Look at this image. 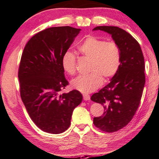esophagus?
I'll list each match as a JSON object with an SVG mask.
<instances>
[{
  "mask_svg": "<svg viewBox=\"0 0 159 159\" xmlns=\"http://www.w3.org/2000/svg\"><path fill=\"white\" fill-rule=\"evenodd\" d=\"M83 98L84 101H89L90 99V96L87 94V93H84V94H83Z\"/></svg>",
  "mask_w": 159,
  "mask_h": 159,
  "instance_id": "obj_1",
  "label": "esophagus"
}]
</instances>
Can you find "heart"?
Wrapping results in <instances>:
<instances>
[{"label": "heart", "instance_id": "obj_1", "mask_svg": "<svg viewBox=\"0 0 159 159\" xmlns=\"http://www.w3.org/2000/svg\"><path fill=\"white\" fill-rule=\"evenodd\" d=\"M82 56L90 59V73L81 75L71 81L73 89L87 93L98 89L103 83L116 74L120 66L121 52L114 42H107L92 36H87L78 46ZM76 57L70 51L62 56V67L65 72L72 75L76 72Z\"/></svg>", "mask_w": 159, "mask_h": 159}]
</instances>
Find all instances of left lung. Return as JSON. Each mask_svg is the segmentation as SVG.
Listing matches in <instances>:
<instances>
[{"label":"left lung","mask_w":159,"mask_h":159,"mask_svg":"<svg viewBox=\"0 0 159 159\" xmlns=\"http://www.w3.org/2000/svg\"><path fill=\"white\" fill-rule=\"evenodd\" d=\"M93 30L111 34L121 52L118 72L110 83L91 97L105 109L102 116L93 118L94 125L101 131L114 132L131 121L139 107L145 84L144 59L139 43L123 29L98 26Z\"/></svg>","instance_id":"left-lung-1"}]
</instances>
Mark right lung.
<instances>
[{"label":"right lung","instance_id":"1","mask_svg":"<svg viewBox=\"0 0 159 159\" xmlns=\"http://www.w3.org/2000/svg\"><path fill=\"white\" fill-rule=\"evenodd\" d=\"M81 29L69 26L46 29L26 44L18 71L20 96L39 128L60 134L70 125L72 112L82 101L79 91L59 94L68 85L62 67V56Z\"/></svg>","mask_w":159,"mask_h":159}]
</instances>
